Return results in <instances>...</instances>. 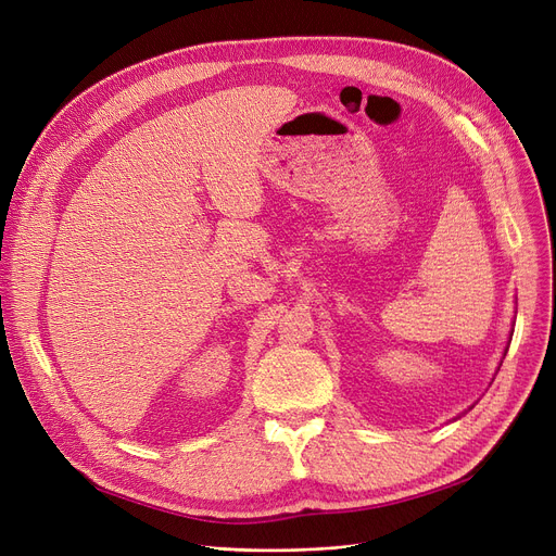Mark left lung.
<instances>
[{
  "label": "left lung",
  "mask_w": 556,
  "mask_h": 556,
  "mask_svg": "<svg viewBox=\"0 0 556 556\" xmlns=\"http://www.w3.org/2000/svg\"><path fill=\"white\" fill-rule=\"evenodd\" d=\"M507 348H509V345H507ZM507 348H505V352H503V356H505V354H507ZM455 419H458V417H455Z\"/></svg>",
  "instance_id": "8db88e82"
}]
</instances>
